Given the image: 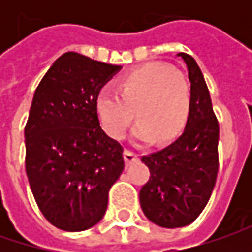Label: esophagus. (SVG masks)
Here are the masks:
<instances>
[{
	"label": "esophagus",
	"instance_id": "1",
	"mask_svg": "<svg viewBox=\"0 0 252 252\" xmlns=\"http://www.w3.org/2000/svg\"><path fill=\"white\" fill-rule=\"evenodd\" d=\"M137 160H139V156L136 153H133L130 150L125 151V161H126V164H131V162H134V161Z\"/></svg>",
	"mask_w": 252,
	"mask_h": 252
}]
</instances>
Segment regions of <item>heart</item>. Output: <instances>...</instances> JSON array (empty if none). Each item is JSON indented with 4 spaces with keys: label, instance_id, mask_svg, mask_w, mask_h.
Wrapping results in <instances>:
<instances>
[{
    "label": "heart",
    "instance_id": "heart-1",
    "mask_svg": "<svg viewBox=\"0 0 252 252\" xmlns=\"http://www.w3.org/2000/svg\"><path fill=\"white\" fill-rule=\"evenodd\" d=\"M116 88L103 87L95 98L98 119L112 139L122 140L126 136L134 113L139 122L133 139L139 143L153 139L167 143L185 129L192 103L190 87L168 65L143 64L123 74Z\"/></svg>",
    "mask_w": 252,
    "mask_h": 252
}]
</instances>
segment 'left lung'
Listing matches in <instances>:
<instances>
[{"label": "left lung", "mask_w": 252, "mask_h": 252, "mask_svg": "<svg viewBox=\"0 0 252 252\" xmlns=\"http://www.w3.org/2000/svg\"><path fill=\"white\" fill-rule=\"evenodd\" d=\"M188 68L190 113L184 133L165 149L143 156L150 179L140 189L146 218L165 228L190 224L205 209L219 169V123L208 85L193 57L178 53Z\"/></svg>", "instance_id": "8db88e82"}]
</instances>
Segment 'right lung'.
Returning a JSON list of instances; mask_svg holds the SVG:
<instances>
[{
    "mask_svg": "<svg viewBox=\"0 0 252 252\" xmlns=\"http://www.w3.org/2000/svg\"><path fill=\"white\" fill-rule=\"evenodd\" d=\"M121 68L68 52L34 91L25 126L26 175L44 218L64 231L101 221L125 168L123 147L95 112L96 94Z\"/></svg>",
    "mask_w": 252,
    "mask_h": 252,
    "instance_id": "obj_1",
    "label": "right lung"
}]
</instances>
